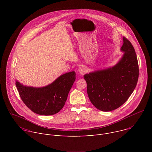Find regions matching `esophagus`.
Wrapping results in <instances>:
<instances>
[{
  "label": "esophagus",
  "mask_w": 152,
  "mask_h": 152,
  "mask_svg": "<svg viewBox=\"0 0 152 152\" xmlns=\"http://www.w3.org/2000/svg\"><path fill=\"white\" fill-rule=\"evenodd\" d=\"M78 72H79V73L80 75H83L85 73H86V69L82 66V67H80L79 69H78Z\"/></svg>",
  "instance_id": "1"
}]
</instances>
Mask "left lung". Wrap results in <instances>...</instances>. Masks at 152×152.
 Returning a JSON list of instances; mask_svg holds the SVG:
<instances>
[{"instance_id":"8db88e82","label":"left lung","mask_w":152,"mask_h":152,"mask_svg":"<svg viewBox=\"0 0 152 152\" xmlns=\"http://www.w3.org/2000/svg\"><path fill=\"white\" fill-rule=\"evenodd\" d=\"M120 50L123 55L114 66L95 70L83 76L87 94L98 110L108 112L121 106L134 91L139 68L135 49L124 37Z\"/></svg>"}]
</instances>
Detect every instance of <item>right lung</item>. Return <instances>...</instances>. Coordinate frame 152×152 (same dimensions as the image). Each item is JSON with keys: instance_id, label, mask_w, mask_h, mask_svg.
<instances>
[{"instance_id": "right-lung-1", "label": "right lung", "mask_w": 152, "mask_h": 152, "mask_svg": "<svg viewBox=\"0 0 152 152\" xmlns=\"http://www.w3.org/2000/svg\"><path fill=\"white\" fill-rule=\"evenodd\" d=\"M76 79L73 71L59 76L50 84L42 87L26 86L15 82L20 96L34 113L42 115H54L59 112L67 100Z\"/></svg>"}]
</instances>
